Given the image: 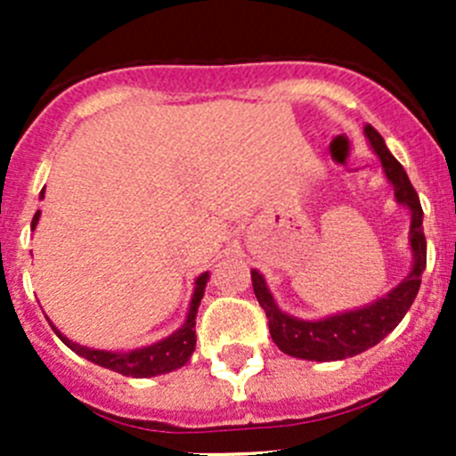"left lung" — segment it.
<instances>
[{
    "mask_svg": "<svg viewBox=\"0 0 456 456\" xmlns=\"http://www.w3.org/2000/svg\"><path fill=\"white\" fill-rule=\"evenodd\" d=\"M364 134L370 141L375 154L379 156L386 178L395 187V199L399 205H406L411 209V236L408 238H411L412 249V269L388 296L370 302L364 309L346 311V314L315 322L300 320V317L280 311L273 296L266 289L265 278L256 269L251 271L254 293L269 320L271 338L280 351L291 357L311 362H335L360 355L366 348L379 344L403 320L419 291L421 273L426 269V236L424 227H421L424 211H421L419 196H417L412 183L408 181L406 169L390 154L379 132L372 126H366Z\"/></svg>",
    "mask_w": 456,
    "mask_h": 456,
    "instance_id": "obj_1",
    "label": "left lung"
}]
</instances>
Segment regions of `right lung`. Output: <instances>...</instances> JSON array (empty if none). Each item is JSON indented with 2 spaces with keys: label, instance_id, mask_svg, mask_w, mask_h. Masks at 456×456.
I'll list each match as a JSON object with an SVG mask.
<instances>
[{
  "label": "right lung",
  "instance_id": "add662e5",
  "mask_svg": "<svg viewBox=\"0 0 456 456\" xmlns=\"http://www.w3.org/2000/svg\"><path fill=\"white\" fill-rule=\"evenodd\" d=\"M41 199H44V191H41ZM39 214L41 211H37V214L32 216V229L39 223ZM207 280H209V273H200L199 278H196L194 296H191L190 314H187L185 324H183L176 333L160 339V342L151 344V346L136 348V351L130 353L96 351V348L79 346L77 342L68 339L66 335L59 333L54 326L53 330L59 335V339H61L68 348H72V351L77 353V355L86 357L87 362H94V364L103 366V369L121 372V375L127 377H154L163 375V372H172L181 369V366H185L196 348V314H199L200 300L202 296H205Z\"/></svg>",
  "mask_w": 456,
  "mask_h": 456
}]
</instances>
